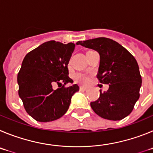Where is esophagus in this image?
I'll list each match as a JSON object with an SVG mask.
<instances>
[{
	"mask_svg": "<svg viewBox=\"0 0 153 153\" xmlns=\"http://www.w3.org/2000/svg\"><path fill=\"white\" fill-rule=\"evenodd\" d=\"M87 88L86 87H84V86H80V90L81 91H86L87 90Z\"/></svg>",
	"mask_w": 153,
	"mask_h": 153,
	"instance_id": "esophagus-1",
	"label": "esophagus"
}]
</instances>
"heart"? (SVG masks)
I'll list each match as a JSON object with an SVG mask.
<instances>
[{
  "label": "heart",
  "instance_id": "obj_1",
  "mask_svg": "<svg viewBox=\"0 0 153 153\" xmlns=\"http://www.w3.org/2000/svg\"><path fill=\"white\" fill-rule=\"evenodd\" d=\"M75 79L78 81V82H81L82 84H88L90 82V78L85 74L82 73H78L75 75Z\"/></svg>",
  "mask_w": 153,
  "mask_h": 153
}]
</instances>
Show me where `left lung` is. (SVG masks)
Segmentation results:
<instances>
[{
	"instance_id": "left-lung-1",
	"label": "left lung",
	"mask_w": 153,
	"mask_h": 153,
	"mask_svg": "<svg viewBox=\"0 0 153 153\" xmlns=\"http://www.w3.org/2000/svg\"><path fill=\"white\" fill-rule=\"evenodd\" d=\"M76 44L99 53L97 78L100 83L109 85L107 91H100L99 98L91 102L93 111L110 120L125 118L140 97L142 78L136 59L120 44L105 37L78 41Z\"/></svg>"
}]
</instances>
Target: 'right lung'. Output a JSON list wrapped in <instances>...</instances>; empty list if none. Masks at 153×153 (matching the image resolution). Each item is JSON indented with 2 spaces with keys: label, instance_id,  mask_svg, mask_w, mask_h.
Listing matches in <instances>:
<instances>
[{
  "label": "right lung",
  "instance_id": "1",
  "mask_svg": "<svg viewBox=\"0 0 153 153\" xmlns=\"http://www.w3.org/2000/svg\"><path fill=\"white\" fill-rule=\"evenodd\" d=\"M75 45L56 41L46 42L24 57L17 75L18 94L26 111L39 122H49L62 117L71 97L79 91L68 77V64ZM58 84L55 90L53 86ZM62 84L60 88L59 85Z\"/></svg>",
  "mask_w": 153,
  "mask_h": 153
}]
</instances>
